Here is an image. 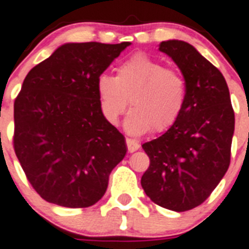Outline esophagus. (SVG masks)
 <instances>
[{
  "label": "esophagus",
  "mask_w": 249,
  "mask_h": 249,
  "mask_svg": "<svg viewBox=\"0 0 249 249\" xmlns=\"http://www.w3.org/2000/svg\"><path fill=\"white\" fill-rule=\"evenodd\" d=\"M126 147H128V150L130 152V153H133V152H135V150L139 149V143H138L137 141H134V139H130V138H126Z\"/></svg>",
  "instance_id": "esophagus-1"
}]
</instances>
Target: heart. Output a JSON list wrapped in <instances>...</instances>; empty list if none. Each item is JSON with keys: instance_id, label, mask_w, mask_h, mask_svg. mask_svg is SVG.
<instances>
[{"instance_id": "heart-1", "label": "heart", "mask_w": 249, "mask_h": 249, "mask_svg": "<svg viewBox=\"0 0 249 249\" xmlns=\"http://www.w3.org/2000/svg\"><path fill=\"white\" fill-rule=\"evenodd\" d=\"M100 111L110 125H118L130 100L125 129L142 135L153 129L166 131L182 115L187 97L181 72L166 68L147 54H135L116 70V76L101 74L96 82Z\"/></svg>"}]
</instances>
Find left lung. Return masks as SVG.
<instances>
[{
  "label": "left lung",
  "instance_id": "1",
  "mask_svg": "<svg viewBox=\"0 0 249 249\" xmlns=\"http://www.w3.org/2000/svg\"><path fill=\"white\" fill-rule=\"evenodd\" d=\"M160 50L182 72L187 97L176 124L142 145L150 164L141 183L154 204L186 212L205 201L228 171L234 111L221 72L191 44L167 40Z\"/></svg>",
  "mask_w": 249,
  "mask_h": 249
}]
</instances>
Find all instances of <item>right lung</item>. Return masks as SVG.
<instances>
[{
  "label": "right lung",
  "instance_id": "obj_1",
  "mask_svg": "<svg viewBox=\"0 0 249 249\" xmlns=\"http://www.w3.org/2000/svg\"><path fill=\"white\" fill-rule=\"evenodd\" d=\"M130 43H67L25 77L14 104V148L45 201L89 208L126 154L124 135L100 111L96 82Z\"/></svg>",
  "mask_w": 249,
  "mask_h": 249
}]
</instances>
